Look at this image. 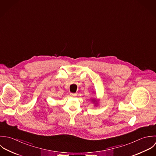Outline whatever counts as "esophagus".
Listing matches in <instances>:
<instances>
[{
    "instance_id": "1",
    "label": "esophagus",
    "mask_w": 156,
    "mask_h": 156,
    "mask_svg": "<svg viewBox=\"0 0 156 156\" xmlns=\"http://www.w3.org/2000/svg\"><path fill=\"white\" fill-rule=\"evenodd\" d=\"M76 95V94H73V93L70 94V96H75Z\"/></svg>"
}]
</instances>
